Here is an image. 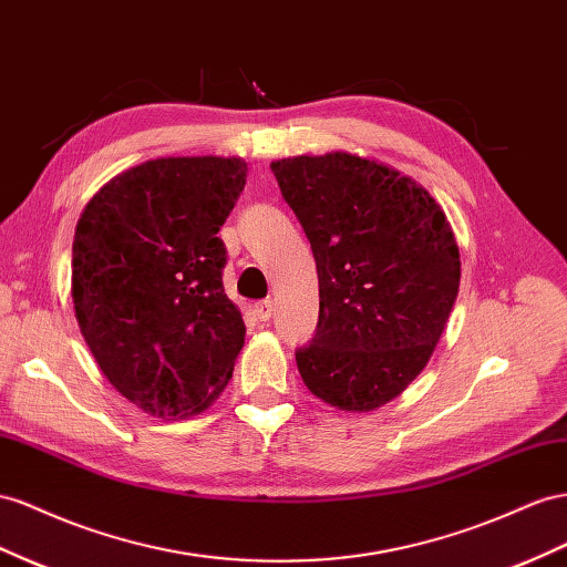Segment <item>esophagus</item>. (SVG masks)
Here are the masks:
<instances>
[{
	"label": "esophagus",
	"mask_w": 567,
	"mask_h": 567,
	"mask_svg": "<svg viewBox=\"0 0 567 567\" xmlns=\"http://www.w3.org/2000/svg\"><path fill=\"white\" fill-rule=\"evenodd\" d=\"M255 315H257L259 321H269L271 315H274V300L267 298V300L255 302Z\"/></svg>",
	"instance_id": "obj_1"
}]
</instances>
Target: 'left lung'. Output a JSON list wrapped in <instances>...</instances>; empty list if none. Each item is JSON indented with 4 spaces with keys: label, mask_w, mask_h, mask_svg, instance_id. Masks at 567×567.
I'll use <instances>...</instances> for the list:
<instances>
[{
    "label": "left lung",
    "mask_w": 567,
    "mask_h": 567,
    "mask_svg": "<svg viewBox=\"0 0 567 567\" xmlns=\"http://www.w3.org/2000/svg\"><path fill=\"white\" fill-rule=\"evenodd\" d=\"M271 172L317 262V331L296 350L305 386L341 410L384 405L430 362L457 298L446 214L420 183L348 152Z\"/></svg>",
    "instance_id": "left-lung-1"
}]
</instances>
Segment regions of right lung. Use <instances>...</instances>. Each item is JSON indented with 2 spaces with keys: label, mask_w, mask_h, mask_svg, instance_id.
Here are the masks:
<instances>
[{
  "label": "right lung",
  "mask_w": 567,
  "mask_h": 567,
  "mask_svg": "<svg viewBox=\"0 0 567 567\" xmlns=\"http://www.w3.org/2000/svg\"><path fill=\"white\" fill-rule=\"evenodd\" d=\"M246 174L238 157L152 159L106 183L75 226L83 339L110 384L155 417L195 415L234 374L246 324L224 293L217 234Z\"/></svg>",
  "instance_id": "add662e5"
}]
</instances>
